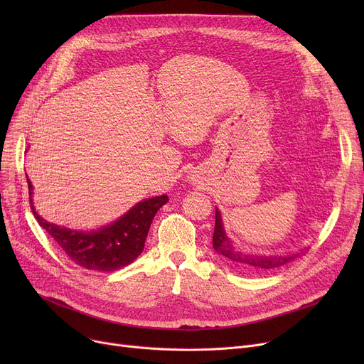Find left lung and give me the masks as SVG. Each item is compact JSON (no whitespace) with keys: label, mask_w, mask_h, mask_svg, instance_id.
I'll return each instance as SVG.
<instances>
[{"label":"left lung","mask_w":364,"mask_h":364,"mask_svg":"<svg viewBox=\"0 0 364 364\" xmlns=\"http://www.w3.org/2000/svg\"><path fill=\"white\" fill-rule=\"evenodd\" d=\"M213 245L220 257H223L228 264L235 267V269L245 273L272 272L292 262L294 259L305 254V252H299L294 255H257V254L242 252L236 250L233 243L228 240L218 211H215V228H214V236H213Z\"/></svg>","instance_id":"1"}]
</instances>
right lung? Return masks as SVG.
Wrapping results in <instances>:
<instances>
[{
  "label": "right lung",
  "instance_id": "add662e5",
  "mask_svg": "<svg viewBox=\"0 0 364 364\" xmlns=\"http://www.w3.org/2000/svg\"><path fill=\"white\" fill-rule=\"evenodd\" d=\"M26 180L31 196L32 184L28 176ZM29 202L38 224L62 247L72 262L87 270L114 272L131 264L143 252L153 217L168 202V196L162 195L143 200L118 221L95 232L70 230L48 223L35 213L32 198H29Z\"/></svg>",
  "mask_w": 364,
  "mask_h": 364
}]
</instances>
